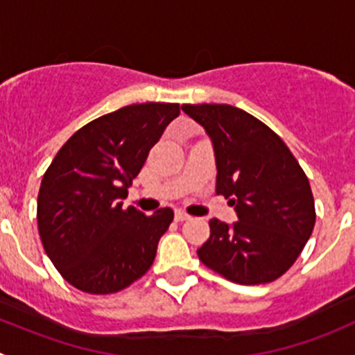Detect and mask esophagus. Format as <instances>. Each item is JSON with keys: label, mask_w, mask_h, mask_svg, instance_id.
I'll return each instance as SVG.
<instances>
[{"label": "esophagus", "mask_w": 355, "mask_h": 355, "mask_svg": "<svg viewBox=\"0 0 355 355\" xmlns=\"http://www.w3.org/2000/svg\"><path fill=\"white\" fill-rule=\"evenodd\" d=\"M189 218L191 216H189L187 213H184V211H180V209L175 211V220L177 221H185V220H189Z\"/></svg>", "instance_id": "esophagus-1"}]
</instances>
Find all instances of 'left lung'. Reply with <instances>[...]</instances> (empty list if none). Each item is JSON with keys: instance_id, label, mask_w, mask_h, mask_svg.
<instances>
[{"instance_id": "obj_1", "label": "left lung", "mask_w": 355, "mask_h": 355, "mask_svg": "<svg viewBox=\"0 0 355 355\" xmlns=\"http://www.w3.org/2000/svg\"><path fill=\"white\" fill-rule=\"evenodd\" d=\"M206 130L216 159V194L239 221H209L199 259L227 280L259 285L295 263L316 223L309 180L285 142L247 111L230 105H184Z\"/></svg>"}]
</instances>
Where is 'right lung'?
I'll return each instance as SVG.
<instances>
[{
    "instance_id": "right-lung-1",
    "label": "right lung",
    "mask_w": 355,
    "mask_h": 355,
    "mask_svg": "<svg viewBox=\"0 0 355 355\" xmlns=\"http://www.w3.org/2000/svg\"><path fill=\"white\" fill-rule=\"evenodd\" d=\"M177 103H142L84 125L63 144L42 177L37 228L46 254L63 278L87 293H114L146 275L157 242L173 221L161 207L151 216L121 199Z\"/></svg>"
}]
</instances>
